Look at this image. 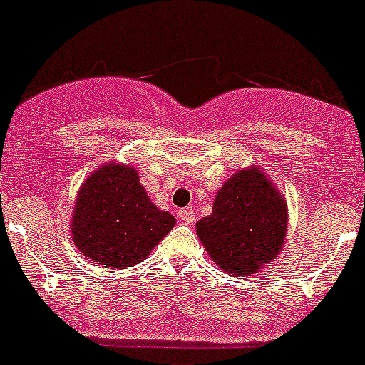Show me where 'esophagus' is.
Instances as JSON below:
<instances>
[{"mask_svg": "<svg viewBox=\"0 0 365 365\" xmlns=\"http://www.w3.org/2000/svg\"><path fill=\"white\" fill-rule=\"evenodd\" d=\"M178 217L182 219L183 222H187V225H190V222L194 221V210L190 207L180 208V210H178Z\"/></svg>", "mask_w": 365, "mask_h": 365, "instance_id": "1", "label": "esophagus"}]
</instances>
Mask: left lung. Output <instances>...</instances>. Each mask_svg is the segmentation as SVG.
<instances>
[{"instance_id": "1", "label": "left lung", "mask_w": 365, "mask_h": 365, "mask_svg": "<svg viewBox=\"0 0 365 365\" xmlns=\"http://www.w3.org/2000/svg\"><path fill=\"white\" fill-rule=\"evenodd\" d=\"M196 228L222 271L250 277L284 246L287 205L260 169H244L222 185L212 214L197 221Z\"/></svg>"}]
</instances>
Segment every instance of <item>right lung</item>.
<instances>
[{
	"label": "right lung",
	"instance_id": "obj_1",
	"mask_svg": "<svg viewBox=\"0 0 365 365\" xmlns=\"http://www.w3.org/2000/svg\"><path fill=\"white\" fill-rule=\"evenodd\" d=\"M175 217L151 203L128 165L96 169L78 192L73 240L78 250L105 267H130L171 232Z\"/></svg>",
	"mask_w": 365,
	"mask_h": 365
}]
</instances>
